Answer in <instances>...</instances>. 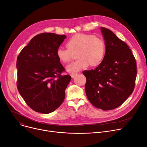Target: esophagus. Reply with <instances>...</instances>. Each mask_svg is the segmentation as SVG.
Listing matches in <instances>:
<instances>
[{"label":"esophagus","mask_w":147,"mask_h":147,"mask_svg":"<svg viewBox=\"0 0 147 147\" xmlns=\"http://www.w3.org/2000/svg\"><path fill=\"white\" fill-rule=\"evenodd\" d=\"M76 75H77V74H71V77L72 78H75V76H76Z\"/></svg>","instance_id":"1"}]
</instances>
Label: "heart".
I'll return each instance as SVG.
<instances>
[{"label":"heart","instance_id":"1","mask_svg":"<svg viewBox=\"0 0 147 147\" xmlns=\"http://www.w3.org/2000/svg\"><path fill=\"white\" fill-rule=\"evenodd\" d=\"M67 48L59 47L56 56L60 61L67 63L71 60L72 53L78 52V60L66 66V71L74 74L86 69L90 65L96 67L99 65L104 59L106 44L103 39L93 34L77 33L73 35L66 43Z\"/></svg>","mask_w":147,"mask_h":147}]
</instances>
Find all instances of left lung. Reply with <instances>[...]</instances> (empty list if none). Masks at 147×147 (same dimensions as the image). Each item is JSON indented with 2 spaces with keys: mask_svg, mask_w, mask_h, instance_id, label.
<instances>
[{
  "mask_svg": "<svg viewBox=\"0 0 147 147\" xmlns=\"http://www.w3.org/2000/svg\"><path fill=\"white\" fill-rule=\"evenodd\" d=\"M100 30L106 44L101 63L86 71V93L90 103L103 111L115 109L133 93L136 78V63L129 46L110 30Z\"/></svg>",
  "mask_w": 147,
  "mask_h": 147,
  "instance_id": "obj_1",
  "label": "left lung"
}]
</instances>
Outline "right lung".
Masks as SVG:
<instances>
[{"mask_svg":"<svg viewBox=\"0 0 147 147\" xmlns=\"http://www.w3.org/2000/svg\"><path fill=\"white\" fill-rule=\"evenodd\" d=\"M66 38L53 33L39 34L17 57L18 90L27 105L38 113H51L65 99L71 77L60 75L65 68L56 51Z\"/></svg>","mask_w":147,"mask_h":147,"instance_id":"right-lung-1","label":"right lung"}]
</instances>
